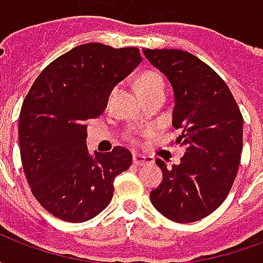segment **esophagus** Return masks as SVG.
Listing matches in <instances>:
<instances>
[{"label":"esophagus","mask_w":263,"mask_h":263,"mask_svg":"<svg viewBox=\"0 0 263 263\" xmlns=\"http://www.w3.org/2000/svg\"><path fill=\"white\" fill-rule=\"evenodd\" d=\"M149 163H154V158L152 156H143V155H134V165L142 166V165H149Z\"/></svg>","instance_id":"1"}]
</instances>
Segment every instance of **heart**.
I'll return each mask as SVG.
<instances>
[{"mask_svg": "<svg viewBox=\"0 0 263 263\" xmlns=\"http://www.w3.org/2000/svg\"><path fill=\"white\" fill-rule=\"evenodd\" d=\"M160 87H165V81L160 77L158 73L155 71H146L143 73L137 81V90L139 92V96L143 92L152 91L155 88H160Z\"/></svg>", "mask_w": 263, "mask_h": 263, "instance_id": "heart-1", "label": "heart"}]
</instances>
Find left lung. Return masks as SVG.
<instances>
[{
  "mask_svg": "<svg viewBox=\"0 0 263 263\" xmlns=\"http://www.w3.org/2000/svg\"><path fill=\"white\" fill-rule=\"evenodd\" d=\"M145 58L171 81L172 125L184 146L179 165L156 159L163 180L151 192L154 207L175 222H194L226 200L242 152L243 120L226 81L209 65L180 49H145Z\"/></svg>",
  "mask_w": 263,
  "mask_h": 263,
  "instance_id": "8db88e82",
  "label": "left lung"
}]
</instances>
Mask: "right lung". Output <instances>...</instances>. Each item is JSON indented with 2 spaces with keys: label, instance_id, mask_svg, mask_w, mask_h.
<instances>
[{
  "label": "right lung",
  "instance_id": "right-lung-1",
  "mask_svg": "<svg viewBox=\"0 0 263 263\" xmlns=\"http://www.w3.org/2000/svg\"><path fill=\"white\" fill-rule=\"evenodd\" d=\"M142 62L139 49L103 43L76 46L37 76L20 114V151L26 180L43 209L84 222L111 201L114 179L132 163L122 146L87 149L86 121L107 108L109 94Z\"/></svg>",
  "mask_w": 263,
  "mask_h": 263
}]
</instances>
